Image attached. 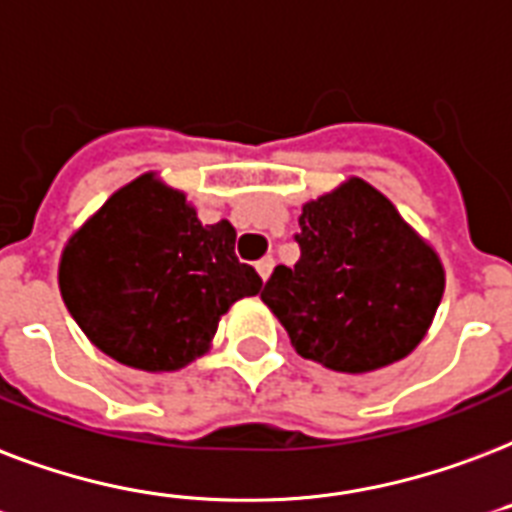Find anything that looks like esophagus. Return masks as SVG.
I'll use <instances>...</instances> for the list:
<instances>
[{"label": "esophagus", "mask_w": 512, "mask_h": 512, "mask_svg": "<svg viewBox=\"0 0 512 512\" xmlns=\"http://www.w3.org/2000/svg\"><path fill=\"white\" fill-rule=\"evenodd\" d=\"M273 257H263V260H260V263L255 265L257 268V273H260V279H263V282H268V279H271V273H273Z\"/></svg>", "instance_id": "34e87169"}]
</instances>
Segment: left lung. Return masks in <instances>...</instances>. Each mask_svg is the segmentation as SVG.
<instances>
[{
	"label": "left lung",
	"instance_id": "obj_1",
	"mask_svg": "<svg viewBox=\"0 0 512 512\" xmlns=\"http://www.w3.org/2000/svg\"><path fill=\"white\" fill-rule=\"evenodd\" d=\"M298 225L300 260L260 295L295 351L354 376L405 360L446 290L435 247L360 177L306 201Z\"/></svg>",
	"mask_w": 512,
	"mask_h": 512
}]
</instances>
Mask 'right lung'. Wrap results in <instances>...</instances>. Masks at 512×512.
<instances>
[{"instance_id": "1", "label": "right lung", "mask_w": 512, "mask_h": 512, "mask_svg": "<svg viewBox=\"0 0 512 512\" xmlns=\"http://www.w3.org/2000/svg\"><path fill=\"white\" fill-rule=\"evenodd\" d=\"M233 249L228 220L204 225L182 190L147 171L69 236L58 290L96 349L128 368L171 373L212 349L236 300L263 290Z\"/></svg>"}]
</instances>
